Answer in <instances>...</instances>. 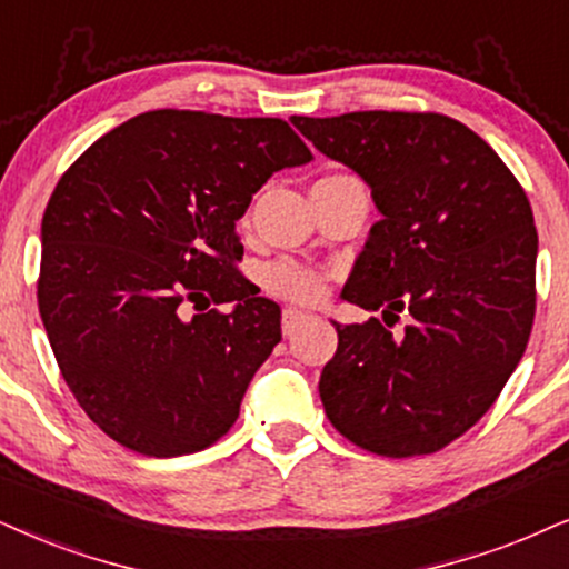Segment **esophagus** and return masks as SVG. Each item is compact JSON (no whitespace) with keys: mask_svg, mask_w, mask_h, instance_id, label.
I'll list each match as a JSON object with an SVG mask.
<instances>
[{"mask_svg":"<svg viewBox=\"0 0 569 569\" xmlns=\"http://www.w3.org/2000/svg\"><path fill=\"white\" fill-rule=\"evenodd\" d=\"M309 320L307 312H301V309H293V307H286L283 309V318H280V326H283V333L291 336L293 330L305 326V322Z\"/></svg>","mask_w":569,"mask_h":569,"instance_id":"1","label":"esophagus"}]
</instances>
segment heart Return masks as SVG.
<instances>
[{
    "label": "heart",
    "mask_w": 569,
    "mask_h": 569,
    "mask_svg": "<svg viewBox=\"0 0 569 569\" xmlns=\"http://www.w3.org/2000/svg\"><path fill=\"white\" fill-rule=\"evenodd\" d=\"M262 286L280 299L315 305L326 291V280L320 272L301 268L293 262H272L262 270Z\"/></svg>",
    "instance_id": "b5f03b06"
}]
</instances>
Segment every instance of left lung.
Wrapping results in <instances>:
<instances>
[{
    "mask_svg": "<svg viewBox=\"0 0 569 569\" xmlns=\"http://www.w3.org/2000/svg\"><path fill=\"white\" fill-rule=\"evenodd\" d=\"M291 123L355 170L380 212L341 299L380 309L383 321L410 315L405 335L378 318L333 320L338 349L320 376L328 420L372 455H433L491 409L528 347L538 257L530 201L501 157L446 114H293Z\"/></svg>",
    "mask_w": 569,
    "mask_h": 569,
    "instance_id": "8db88e82",
    "label": "left lung"
}]
</instances>
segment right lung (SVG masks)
<instances>
[{"instance_id":"1","label":"right lung","mask_w":569,"mask_h":569,"mask_svg":"<svg viewBox=\"0 0 569 569\" xmlns=\"http://www.w3.org/2000/svg\"><path fill=\"white\" fill-rule=\"evenodd\" d=\"M309 160L278 118L154 110L60 178L41 220L39 312L64 383L112 441L162 459L231 430L280 341V307L233 268L236 222L272 172Z\"/></svg>"}]
</instances>
